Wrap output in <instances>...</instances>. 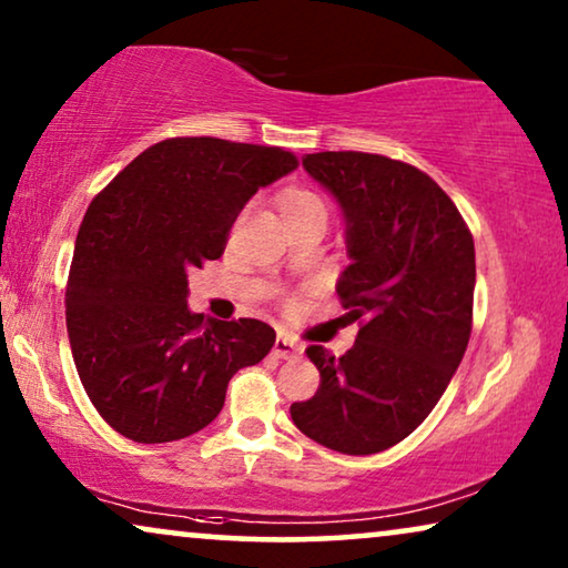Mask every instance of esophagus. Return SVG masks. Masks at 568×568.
<instances>
[{"label":"esophagus","mask_w":568,"mask_h":568,"mask_svg":"<svg viewBox=\"0 0 568 568\" xmlns=\"http://www.w3.org/2000/svg\"><path fill=\"white\" fill-rule=\"evenodd\" d=\"M271 352H274L276 359H294V356L302 354V346L294 344L290 336H278L274 341V348H271Z\"/></svg>","instance_id":"34e87169"}]
</instances>
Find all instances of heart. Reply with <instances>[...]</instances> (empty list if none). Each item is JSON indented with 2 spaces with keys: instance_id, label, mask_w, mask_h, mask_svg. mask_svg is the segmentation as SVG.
Returning a JSON list of instances; mask_svg holds the SVG:
<instances>
[{
  "instance_id": "heart-1",
  "label": "heart",
  "mask_w": 568,
  "mask_h": 568,
  "mask_svg": "<svg viewBox=\"0 0 568 568\" xmlns=\"http://www.w3.org/2000/svg\"><path fill=\"white\" fill-rule=\"evenodd\" d=\"M278 212L284 222H302V220H323L328 222V201L313 189H302V185H290L278 193Z\"/></svg>"
}]
</instances>
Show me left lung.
Segmentation results:
<instances>
[{
  "label": "left lung",
  "mask_w": 568,
  "mask_h": 568,
  "mask_svg": "<svg viewBox=\"0 0 568 568\" xmlns=\"http://www.w3.org/2000/svg\"><path fill=\"white\" fill-rule=\"evenodd\" d=\"M302 165L344 209L352 266L336 292L359 336L344 356L307 346L321 387L290 414L317 445L383 453L432 414L468 348L473 235L453 199L408 162L317 152Z\"/></svg>",
  "instance_id": "1"
}]
</instances>
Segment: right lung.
<instances>
[{
  "label": "right lung",
  "mask_w": 568,
  "mask_h": 568,
  "mask_svg": "<svg viewBox=\"0 0 568 568\" xmlns=\"http://www.w3.org/2000/svg\"><path fill=\"white\" fill-rule=\"evenodd\" d=\"M300 162L282 146L173 136L92 199L67 282L74 367L123 437L160 445L212 424L237 369L276 333L255 317L191 313L189 271L216 261L247 199Z\"/></svg>",
  "instance_id": "1"
}]
</instances>
